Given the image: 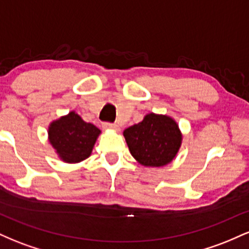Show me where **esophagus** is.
Masks as SVG:
<instances>
[{"mask_svg": "<svg viewBox=\"0 0 249 249\" xmlns=\"http://www.w3.org/2000/svg\"><path fill=\"white\" fill-rule=\"evenodd\" d=\"M103 127L105 128V130H112V131H119V127L117 124H110V123H104V125H103Z\"/></svg>", "mask_w": 249, "mask_h": 249, "instance_id": "1", "label": "esophagus"}]
</instances>
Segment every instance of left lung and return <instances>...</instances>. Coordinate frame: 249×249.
Wrapping results in <instances>:
<instances>
[{
    "mask_svg": "<svg viewBox=\"0 0 249 249\" xmlns=\"http://www.w3.org/2000/svg\"><path fill=\"white\" fill-rule=\"evenodd\" d=\"M131 154L145 167H162L173 161L182 142L178 123L171 116L150 112L138 124L125 128Z\"/></svg>",
    "mask_w": 249,
    "mask_h": 249,
    "instance_id": "8db88e82",
    "label": "left lung"
}]
</instances>
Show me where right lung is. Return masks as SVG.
<instances>
[{
    "instance_id": "1",
    "label": "right lung",
    "mask_w": 249,
    "mask_h": 249,
    "mask_svg": "<svg viewBox=\"0 0 249 249\" xmlns=\"http://www.w3.org/2000/svg\"><path fill=\"white\" fill-rule=\"evenodd\" d=\"M102 131L75 111L55 119L48 126V141L59 159L77 164L89 158Z\"/></svg>"
}]
</instances>
